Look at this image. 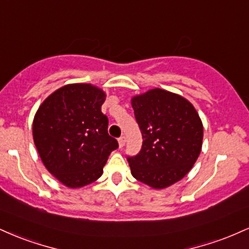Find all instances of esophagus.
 <instances>
[{
    "instance_id": "obj_1",
    "label": "esophagus",
    "mask_w": 249,
    "mask_h": 249,
    "mask_svg": "<svg viewBox=\"0 0 249 249\" xmlns=\"http://www.w3.org/2000/svg\"><path fill=\"white\" fill-rule=\"evenodd\" d=\"M125 142H126V137H125V136H122L121 138L118 139V144H119V147H124Z\"/></svg>"
}]
</instances>
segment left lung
<instances>
[{"label": "left lung", "instance_id": "obj_1", "mask_svg": "<svg viewBox=\"0 0 249 249\" xmlns=\"http://www.w3.org/2000/svg\"><path fill=\"white\" fill-rule=\"evenodd\" d=\"M131 104L142 136L141 152L127 158L133 178L154 190L176 184L201 152L198 112L182 96L158 88L132 97Z\"/></svg>", "mask_w": 249, "mask_h": 249}]
</instances>
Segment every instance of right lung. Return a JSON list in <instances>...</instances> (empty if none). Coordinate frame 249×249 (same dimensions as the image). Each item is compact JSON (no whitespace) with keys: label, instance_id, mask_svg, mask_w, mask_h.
<instances>
[{"label":"right lung","instance_id":"obj_1","mask_svg":"<svg viewBox=\"0 0 249 249\" xmlns=\"http://www.w3.org/2000/svg\"><path fill=\"white\" fill-rule=\"evenodd\" d=\"M105 97L92 84H68L47 97L34 117V142L43 165L67 187L96 181L118 147L102 112Z\"/></svg>","mask_w":249,"mask_h":249}]
</instances>
